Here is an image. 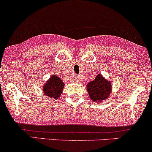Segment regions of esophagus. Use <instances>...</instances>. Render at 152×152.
<instances>
[{
	"label": "esophagus",
	"instance_id": "esophagus-1",
	"mask_svg": "<svg viewBox=\"0 0 152 152\" xmlns=\"http://www.w3.org/2000/svg\"><path fill=\"white\" fill-rule=\"evenodd\" d=\"M76 82H77V79H76Z\"/></svg>",
	"mask_w": 152,
	"mask_h": 152
}]
</instances>
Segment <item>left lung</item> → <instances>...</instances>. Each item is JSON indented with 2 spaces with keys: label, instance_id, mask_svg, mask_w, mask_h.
<instances>
[{
  "label": "left lung",
  "instance_id": "obj_1",
  "mask_svg": "<svg viewBox=\"0 0 152 152\" xmlns=\"http://www.w3.org/2000/svg\"><path fill=\"white\" fill-rule=\"evenodd\" d=\"M86 89L91 100L94 102L105 101L109 98L112 91V84L98 74L93 81L86 84Z\"/></svg>",
  "mask_w": 152,
  "mask_h": 152
}]
</instances>
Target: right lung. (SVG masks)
<instances>
[{"label":"right lung","mask_w":152,"mask_h":152,"mask_svg":"<svg viewBox=\"0 0 152 152\" xmlns=\"http://www.w3.org/2000/svg\"><path fill=\"white\" fill-rule=\"evenodd\" d=\"M65 84L58 77L53 75L43 86V92L47 97L55 100L59 99Z\"/></svg>","instance_id":"add662e5"}]
</instances>
